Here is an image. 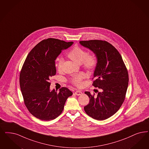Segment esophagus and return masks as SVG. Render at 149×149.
<instances>
[{"label":"esophagus","instance_id":"obj_1","mask_svg":"<svg viewBox=\"0 0 149 149\" xmlns=\"http://www.w3.org/2000/svg\"><path fill=\"white\" fill-rule=\"evenodd\" d=\"M75 94L76 95H80L82 94V92L81 91H77L75 92Z\"/></svg>","mask_w":149,"mask_h":149}]
</instances>
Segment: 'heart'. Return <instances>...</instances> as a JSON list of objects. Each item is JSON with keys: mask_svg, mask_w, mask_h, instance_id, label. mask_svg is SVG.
<instances>
[{"mask_svg": "<svg viewBox=\"0 0 149 149\" xmlns=\"http://www.w3.org/2000/svg\"><path fill=\"white\" fill-rule=\"evenodd\" d=\"M85 50L79 47H74L70 50L68 53V56L73 61L78 63H81L85 68L88 70L93 68L95 66L97 60L96 58L93 55H88ZM63 63V59L58 58L57 60L56 67L58 71H61ZM85 76L83 73H79L73 76L72 82L77 86L82 85V81Z\"/></svg>", "mask_w": 149, "mask_h": 149, "instance_id": "b5f03b06", "label": "heart"}]
</instances>
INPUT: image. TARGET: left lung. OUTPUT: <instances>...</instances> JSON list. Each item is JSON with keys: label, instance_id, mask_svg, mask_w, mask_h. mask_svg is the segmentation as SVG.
Masks as SVG:
<instances>
[{"label": "left lung", "instance_id": "1", "mask_svg": "<svg viewBox=\"0 0 149 149\" xmlns=\"http://www.w3.org/2000/svg\"><path fill=\"white\" fill-rule=\"evenodd\" d=\"M79 44L96 57L93 86L100 89L97 96L84 92L89 103L84 109L94 119L103 120L116 113L124 101L129 82L127 68L119 52L109 42L95 40L81 41Z\"/></svg>", "mask_w": 149, "mask_h": 149}]
</instances>
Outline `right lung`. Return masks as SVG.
Segmentation results:
<instances>
[{"label":"right lung","mask_w":149,"mask_h":149,"mask_svg":"<svg viewBox=\"0 0 149 149\" xmlns=\"http://www.w3.org/2000/svg\"><path fill=\"white\" fill-rule=\"evenodd\" d=\"M73 42L58 39L44 40L28 54L20 74V86L24 103L30 113L42 120L55 119L63 110L72 92L63 87L57 92L50 89V77L55 75V60L62 51Z\"/></svg>","instance_id":"right-lung-1"}]
</instances>
